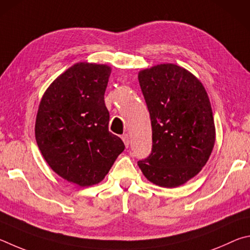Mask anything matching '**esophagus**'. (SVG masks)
Listing matches in <instances>:
<instances>
[{
	"label": "esophagus",
	"instance_id": "obj_1",
	"mask_svg": "<svg viewBox=\"0 0 250 250\" xmlns=\"http://www.w3.org/2000/svg\"><path fill=\"white\" fill-rule=\"evenodd\" d=\"M122 139H123V142H124L125 146L128 147L129 146V137H128V135L127 134L122 135Z\"/></svg>",
	"mask_w": 250,
	"mask_h": 250
}]
</instances>
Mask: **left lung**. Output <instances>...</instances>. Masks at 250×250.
Returning <instances> with one entry per match:
<instances>
[{"label": "left lung", "mask_w": 250, "mask_h": 250, "mask_svg": "<svg viewBox=\"0 0 250 250\" xmlns=\"http://www.w3.org/2000/svg\"><path fill=\"white\" fill-rule=\"evenodd\" d=\"M138 80L150 115L152 146L137 164L155 185L179 187L201 171L215 143L208 93L193 74L171 63L143 70Z\"/></svg>", "instance_id": "8db88e82"}]
</instances>
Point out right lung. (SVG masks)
<instances>
[{"label": "right lung", "instance_id": "right-lung-1", "mask_svg": "<svg viewBox=\"0 0 250 250\" xmlns=\"http://www.w3.org/2000/svg\"><path fill=\"white\" fill-rule=\"evenodd\" d=\"M109 74L105 64H74L52 82L39 104V150L57 174L80 187L102 181L125 149L122 139L108 132L104 93Z\"/></svg>", "mask_w": 250, "mask_h": 250}]
</instances>
